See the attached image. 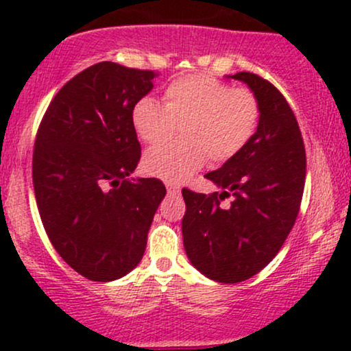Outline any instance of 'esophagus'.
Segmentation results:
<instances>
[{
	"label": "esophagus",
	"instance_id": "esophagus-1",
	"mask_svg": "<svg viewBox=\"0 0 351 351\" xmlns=\"http://www.w3.org/2000/svg\"><path fill=\"white\" fill-rule=\"evenodd\" d=\"M167 191L170 193V195H180V191H181V188L178 186V184H175V183H171V181H167Z\"/></svg>",
	"mask_w": 351,
	"mask_h": 351
}]
</instances>
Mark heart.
<instances>
[{"mask_svg": "<svg viewBox=\"0 0 351 351\" xmlns=\"http://www.w3.org/2000/svg\"><path fill=\"white\" fill-rule=\"evenodd\" d=\"M165 106L142 97L132 110V123L143 143L160 145L181 127L183 140L147 152L143 170L167 181H183L206 158L226 163L251 142L261 106L249 88H232L206 74L173 80L163 92Z\"/></svg>", "mask_w": 351, "mask_h": 351, "instance_id": "b5f03b06", "label": "heart"}]
</instances>
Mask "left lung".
Masks as SVG:
<instances>
[{"label":"left lung","mask_w":351,"mask_h":351,"mask_svg":"<svg viewBox=\"0 0 351 351\" xmlns=\"http://www.w3.org/2000/svg\"><path fill=\"white\" fill-rule=\"evenodd\" d=\"M229 77L247 84L259 100V125L234 158L204 175L221 193L183 188L181 229L191 264L209 279L236 284L263 271L287 239L300 209L307 158L284 95L252 72ZM226 197L232 203L224 207Z\"/></svg>","instance_id":"obj_1"}]
</instances>
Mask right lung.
I'll return each instance as SVG.
<instances>
[{
	"mask_svg": "<svg viewBox=\"0 0 351 351\" xmlns=\"http://www.w3.org/2000/svg\"><path fill=\"white\" fill-rule=\"evenodd\" d=\"M156 72L99 62L51 100L36 135L33 184L47 237L88 280L108 282L142 261L167 195L158 178H132L142 148L132 110Z\"/></svg>",
	"mask_w": 351,
	"mask_h": 351,
	"instance_id": "1",
	"label": "right lung"
}]
</instances>
